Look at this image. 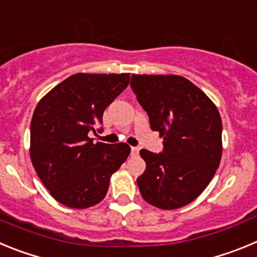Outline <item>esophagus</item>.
<instances>
[{"label": "esophagus", "instance_id": "obj_1", "mask_svg": "<svg viewBox=\"0 0 257 257\" xmlns=\"http://www.w3.org/2000/svg\"><path fill=\"white\" fill-rule=\"evenodd\" d=\"M138 154H139V148H136V147H133V148H131V156L136 157V156H138Z\"/></svg>", "mask_w": 257, "mask_h": 257}]
</instances>
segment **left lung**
Masks as SVG:
<instances>
[{
  "label": "left lung",
  "mask_w": 257,
  "mask_h": 257,
  "mask_svg": "<svg viewBox=\"0 0 257 257\" xmlns=\"http://www.w3.org/2000/svg\"><path fill=\"white\" fill-rule=\"evenodd\" d=\"M130 85L151 128L163 138V153L140 151L147 165L136 180L142 197L161 210L189 205L220 165L219 110L201 88L176 74H133Z\"/></svg>",
  "instance_id": "left-lung-1"
}]
</instances>
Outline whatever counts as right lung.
I'll use <instances>...</instances> for the list:
<instances>
[{
	"label": "right lung",
	"instance_id": "right-lung-1",
	"mask_svg": "<svg viewBox=\"0 0 257 257\" xmlns=\"http://www.w3.org/2000/svg\"><path fill=\"white\" fill-rule=\"evenodd\" d=\"M130 82V73H77L50 90L31 122L32 165L54 199L83 210L105 197L110 176L127 160L126 143H94L88 133Z\"/></svg>",
	"mask_w": 257,
	"mask_h": 257
}]
</instances>
